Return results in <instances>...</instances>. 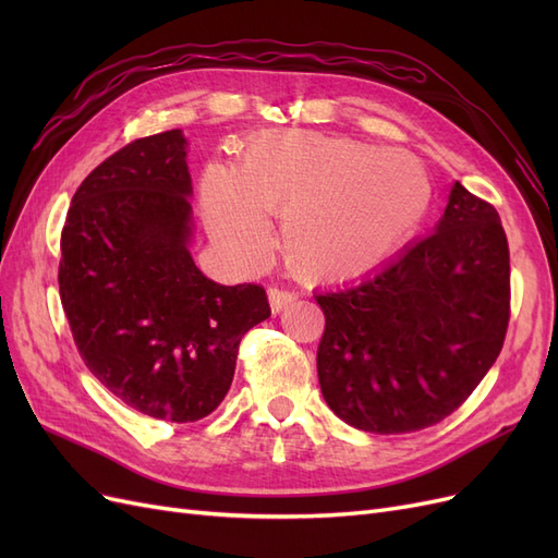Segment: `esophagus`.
Segmentation results:
<instances>
[{
  "label": "esophagus",
  "mask_w": 558,
  "mask_h": 558,
  "mask_svg": "<svg viewBox=\"0 0 558 558\" xmlns=\"http://www.w3.org/2000/svg\"><path fill=\"white\" fill-rule=\"evenodd\" d=\"M267 295H269V307H272L275 314L293 305V302L298 300V295L293 291H283V289H269Z\"/></svg>",
  "instance_id": "obj_1"
}]
</instances>
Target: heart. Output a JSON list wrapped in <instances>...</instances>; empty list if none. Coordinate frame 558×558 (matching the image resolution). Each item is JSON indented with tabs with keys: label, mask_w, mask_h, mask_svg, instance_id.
Instances as JSON below:
<instances>
[{
	"label": "heart",
	"mask_w": 558,
	"mask_h": 558,
	"mask_svg": "<svg viewBox=\"0 0 558 558\" xmlns=\"http://www.w3.org/2000/svg\"><path fill=\"white\" fill-rule=\"evenodd\" d=\"M199 197L214 240L238 263L265 258V216H283L286 265L312 281H340L402 246L426 218L433 185L404 150L286 130L253 140L234 172L211 165Z\"/></svg>",
	"instance_id": "heart-1"
}]
</instances>
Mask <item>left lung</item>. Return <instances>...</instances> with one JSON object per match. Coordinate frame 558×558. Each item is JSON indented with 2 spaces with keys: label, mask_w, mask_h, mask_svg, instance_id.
I'll list each match as a JSON object with an SVG mask.
<instances>
[{
  "label": "left lung",
  "mask_w": 558,
  "mask_h": 558,
  "mask_svg": "<svg viewBox=\"0 0 558 558\" xmlns=\"http://www.w3.org/2000/svg\"><path fill=\"white\" fill-rule=\"evenodd\" d=\"M314 298L326 314L316 369L328 408L379 435L440 424L475 391L508 332L500 216L456 181L433 234Z\"/></svg>",
  "instance_id": "left-lung-1"
}]
</instances>
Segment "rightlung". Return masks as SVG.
Masks as SVG:
<instances>
[{
	"label": "right lung",
	"instance_id": "add662e5",
	"mask_svg": "<svg viewBox=\"0 0 558 558\" xmlns=\"http://www.w3.org/2000/svg\"><path fill=\"white\" fill-rule=\"evenodd\" d=\"M185 140H134L83 179L60 238V300L109 393L174 424L223 402L242 337L269 316L263 286H221L191 258Z\"/></svg>",
	"mask_w": 558,
	"mask_h": 558
}]
</instances>
